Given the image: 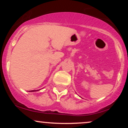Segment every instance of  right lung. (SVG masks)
<instances>
[{
  "mask_svg": "<svg viewBox=\"0 0 128 128\" xmlns=\"http://www.w3.org/2000/svg\"><path fill=\"white\" fill-rule=\"evenodd\" d=\"M29 92H36V90H31V91H29Z\"/></svg>",
  "mask_w": 128,
  "mask_h": 128,
  "instance_id": "right-lung-1",
  "label": "right lung"
}]
</instances>
